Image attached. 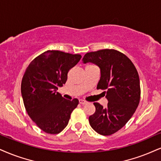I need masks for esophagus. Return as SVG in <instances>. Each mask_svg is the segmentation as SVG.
Segmentation results:
<instances>
[{"instance_id":"obj_1","label":"esophagus","mask_w":161,"mask_h":161,"mask_svg":"<svg viewBox=\"0 0 161 161\" xmlns=\"http://www.w3.org/2000/svg\"><path fill=\"white\" fill-rule=\"evenodd\" d=\"M79 102H80V104H86L87 103L86 101L83 100V99H80V100H79Z\"/></svg>"}]
</instances>
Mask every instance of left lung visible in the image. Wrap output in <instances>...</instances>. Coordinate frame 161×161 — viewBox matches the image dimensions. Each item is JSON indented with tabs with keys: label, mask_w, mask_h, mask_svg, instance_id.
I'll list each match as a JSON object with an SVG mask.
<instances>
[{
	"label": "left lung",
	"mask_w": 161,
	"mask_h": 161,
	"mask_svg": "<svg viewBox=\"0 0 161 161\" xmlns=\"http://www.w3.org/2000/svg\"><path fill=\"white\" fill-rule=\"evenodd\" d=\"M82 60L100 68L97 89L105 90L108 101L106 108L94 103L96 112L89 117V122L99 134L111 135L125 125L137 108L140 99L138 72L126 55L114 49L86 53Z\"/></svg>",
	"instance_id": "8db88e82"
}]
</instances>
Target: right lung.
Returning <instances> with one entry per match:
<instances>
[{
    "mask_svg": "<svg viewBox=\"0 0 161 161\" xmlns=\"http://www.w3.org/2000/svg\"><path fill=\"white\" fill-rule=\"evenodd\" d=\"M81 55L60 51H47L30 63L22 80L21 96L29 116L47 134H59L68 125L79 101L67 100L57 90L63 86L68 72Z\"/></svg>",
    "mask_w": 161,
    "mask_h": 161,
    "instance_id": "add662e5",
    "label": "right lung"
}]
</instances>
